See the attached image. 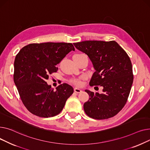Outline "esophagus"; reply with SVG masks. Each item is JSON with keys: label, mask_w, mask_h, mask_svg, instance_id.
<instances>
[{"label": "esophagus", "mask_w": 150, "mask_h": 150, "mask_svg": "<svg viewBox=\"0 0 150 150\" xmlns=\"http://www.w3.org/2000/svg\"><path fill=\"white\" fill-rule=\"evenodd\" d=\"M74 91L77 93H80L82 91V90L80 88H74Z\"/></svg>", "instance_id": "obj_1"}]
</instances>
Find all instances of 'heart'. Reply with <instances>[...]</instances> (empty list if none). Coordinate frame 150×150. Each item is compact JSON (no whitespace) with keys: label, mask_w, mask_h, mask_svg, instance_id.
Listing matches in <instances>:
<instances>
[{"label":"heart","mask_w":150,"mask_h":150,"mask_svg":"<svg viewBox=\"0 0 150 150\" xmlns=\"http://www.w3.org/2000/svg\"><path fill=\"white\" fill-rule=\"evenodd\" d=\"M83 54H74L75 56H80V55H82ZM85 79V77L84 76H81L79 78H76V79H71V81H70V83L73 84V85H75L76 86H81L82 85V80H84V79Z\"/></svg>","instance_id":"b5f03b06"}]
</instances>
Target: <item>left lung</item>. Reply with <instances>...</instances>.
I'll list each match as a JSON object with an SVG mask.
<instances>
[{"instance_id":"1","label":"left lung","mask_w":150,"mask_h":150,"mask_svg":"<svg viewBox=\"0 0 150 150\" xmlns=\"http://www.w3.org/2000/svg\"><path fill=\"white\" fill-rule=\"evenodd\" d=\"M73 44L88 55L96 70L90 85L103 88L102 94L85 90L90 96L83 105L86 114L98 120L116 116L126 104L133 82L128 55L114 40H86Z\"/></svg>"}]
</instances>
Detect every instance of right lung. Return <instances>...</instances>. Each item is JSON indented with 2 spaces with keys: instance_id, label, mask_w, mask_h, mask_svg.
I'll list each match as a JSON object with an SVG mask.
<instances>
[{
  "instance_id": "obj_1",
  "label": "right lung",
  "mask_w": 150,
  "mask_h": 150,
  "mask_svg": "<svg viewBox=\"0 0 150 150\" xmlns=\"http://www.w3.org/2000/svg\"><path fill=\"white\" fill-rule=\"evenodd\" d=\"M74 47L71 43H30L16 56L13 79L24 106L40 117H53L63 110L67 100L74 92L67 83L54 91L46 80L56 73V65Z\"/></svg>"
}]
</instances>
